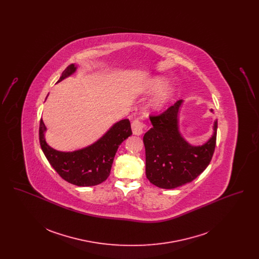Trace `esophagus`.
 Returning <instances> with one entry per match:
<instances>
[{
	"instance_id": "obj_1",
	"label": "esophagus",
	"mask_w": 259,
	"mask_h": 259,
	"mask_svg": "<svg viewBox=\"0 0 259 259\" xmlns=\"http://www.w3.org/2000/svg\"><path fill=\"white\" fill-rule=\"evenodd\" d=\"M144 128H145V124L143 123L140 119H135L132 122V131L134 135H142L144 132Z\"/></svg>"
}]
</instances>
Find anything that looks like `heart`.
I'll list each match as a JSON object with an SVG mask.
<instances>
[{
	"label": "heart",
	"instance_id": "heart-1",
	"mask_svg": "<svg viewBox=\"0 0 259 259\" xmlns=\"http://www.w3.org/2000/svg\"><path fill=\"white\" fill-rule=\"evenodd\" d=\"M165 83H166L165 78H163V77H161V76H158V77L154 78V79L152 80V82L150 83L149 87H148V92H155V91L160 90L161 88L164 87ZM172 96V88L167 87V88L163 89L162 91L159 92V94L156 96V98L154 99V101H153V103H152V106H153L155 109H157V110L162 109V108H164V107L169 103V101L171 100Z\"/></svg>",
	"mask_w": 259,
	"mask_h": 259
}]
</instances>
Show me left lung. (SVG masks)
Instances as JSON below:
<instances>
[{"label": "left lung", "mask_w": 259, "mask_h": 259, "mask_svg": "<svg viewBox=\"0 0 259 259\" xmlns=\"http://www.w3.org/2000/svg\"><path fill=\"white\" fill-rule=\"evenodd\" d=\"M183 100L158 115H150L152 124L144 136L146 175L152 185L172 189L195 180L208 167L217 142L218 120L213 134L202 146H191L179 130V110ZM212 111V110H210Z\"/></svg>", "instance_id": "left-lung-1"}]
</instances>
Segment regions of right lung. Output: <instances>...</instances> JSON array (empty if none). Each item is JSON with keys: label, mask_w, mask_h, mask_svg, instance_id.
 <instances>
[{"label": "right lung", "mask_w": 259, "mask_h": 259, "mask_svg": "<svg viewBox=\"0 0 259 259\" xmlns=\"http://www.w3.org/2000/svg\"><path fill=\"white\" fill-rule=\"evenodd\" d=\"M76 66H68L58 80L74 74ZM47 127L39 121V144L47 159L53 169L66 182L77 186H93L105 182L111 172V165L117 148L132 135L129 119L113 124L110 130L97 142L82 149L71 152L59 151L50 147L45 139Z\"/></svg>", "instance_id": "right-lung-1"}]
</instances>
